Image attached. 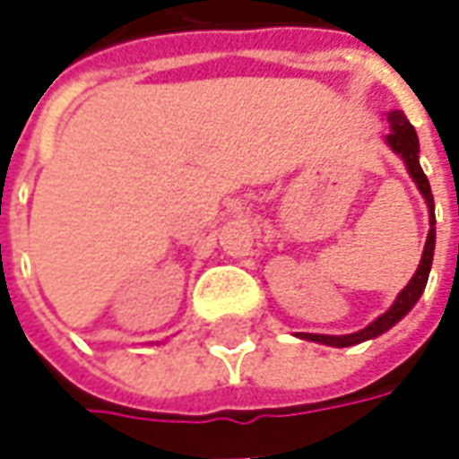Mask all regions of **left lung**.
Wrapping results in <instances>:
<instances>
[{"mask_svg":"<svg viewBox=\"0 0 459 459\" xmlns=\"http://www.w3.org/2000/svg\"><path fill=\"white\" fill-rule=\"evenodd\" d=\"M388 119V134H385V143L388 148L396 152L398 158L403 160V166L409 170L411 181L419 188V194L424 196L427 202V209H429V235H427V242H424V253H421V260H419V268L416 273L411 275V281L401 289V293L396 296V301L388 307L385 314H380L376 322L360 329V332H352V334H308V332H299L296 337L301 340H308V342H319L329 344V347H352V344L368 342V340H376L383 332H388L391 326L398 325L411 308L416 307V301L421 299V293L427 289V281H429V271H432V257H434V239H437V230H434V196L432 188H429V181L424 176V170L419 166V137H416V130L411 127V122L406 119V115L401 109H394L385 115Z\"/></svg>","mask_w":459,"mask_h":459,"instance_id":"left-lung-1","label":"left lung"}]
</instances>
